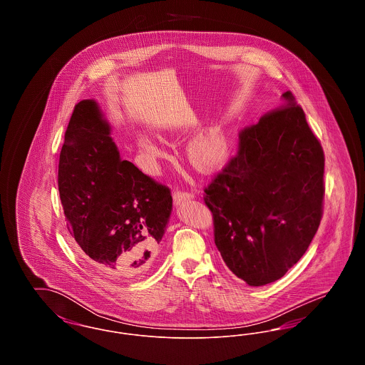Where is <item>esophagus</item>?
<instances>
[{
	"label": "esophagus",
	"instance_id": "34e87169",
	"mask_svg": "<svg viewBox=\"0 0 365 365\" xmlns=\"http://www.w3.org/2000/svg\"><path fill=\"white\" fill-rule=\"evenodd\" d=\"M173 197H174V202L178 205V204H180L182 201H186V200H191L194 195L189 192V191H182V190H175L174 194H173Z\"/></svg>",
	"mask_w": 365,
	"mask_h": 365
}]
</instances>
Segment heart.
<instances>
[{"mask_svg":"<svg viewBox=\"0 0 365 365\" xmlns=\"http://www.w3.org/2000/svg\"><path fill=\"white\" fill-rule=\"evenodd\" d=\"M140 152L152 160L161 156V149L145 134L135 137ZM228 155V137L222 127H209L201 131L187 146V157L191 165L200 173L217 170Z\"/></svg>","mask_w":365,"mask_h":365,"instance_id":"1","label":"heart"}]
</instances>
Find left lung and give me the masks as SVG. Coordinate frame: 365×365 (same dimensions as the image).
Returning <instances> with one entry per match:
<instances>
[{"label": "left lung", "mask_w": 365, "mask_h": 365, "mask_svg": "<svg viewBox=\"0 0 365 365\" xmlns=\"http://www.w3.org/2000/svg\"><path fill=\"white\" fill-rule=\"evenodd\" d=\"M283 104L240 131L238 152L205 187L215 243L249 286L282 278L319 228L324 153L292 91Z\"/></svg>", "instance_id": "obj_1"}]
</instances>
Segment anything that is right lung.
I'll use <instances>...</instances> for the list:
<instances>
[{
  "instance_id": "right-lung-1",
  "label": "right lung",
  "mask_w": 365,
  "mask_h": 365,
  "mask_svg": "<svg viewBox=\"0 0 365 365\" xmlns=\"http://www.w3.org/2000/svg\"><path fill=\"white\" fill-rule=\"evenodd\" d=\"M58 191L76 247L110 278H134L156 257L171 190L122 160L94 100L75 105L58 161Z\"/></svg>"
}]
</instances>
